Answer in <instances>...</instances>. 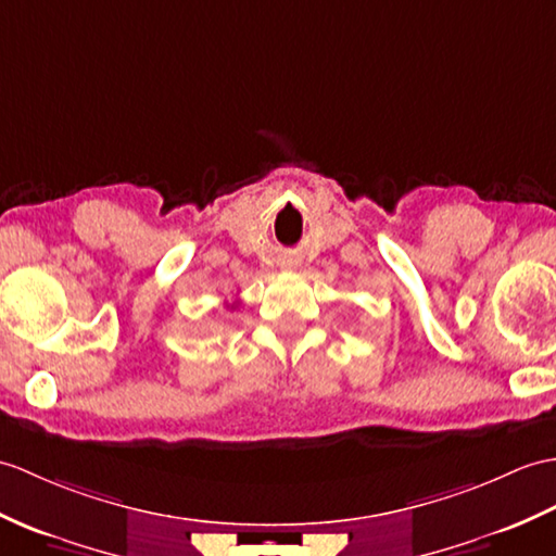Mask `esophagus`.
Segmentation results:
<instances>
[{"label":"esophagus","mask_w":556,"mask_h":556,"mask_svg":"<svg viewBox=\"0 0 556 556\" xmlns=\"http://www.w3.org/2000/svg\"><path fill=\"white\" fill-rule=\"evenodd\" d=\"M289 265H291V263H289Z\"/></svg>","instance_id":"1"}]
</instances>
